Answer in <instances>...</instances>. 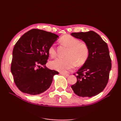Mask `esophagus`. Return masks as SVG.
Masks as SVG:
<instances>
[{
    "mask_svg": "<svg viewBox=\"0 0 121 121\" xmlns=\"http://www.w3.org/2000/svg\"><path fill=\"white\" fill-rule=\"evenodd\" d=\"M60 74L61 75H62L63 76H65V77H68L69 75L67 74V73H60Z\"/></svg>",
    "mask_w": 121,
    "mask_h": 121,
    "instance_id": "34e87169",
    "label": "esophagus"
}]
</instances>
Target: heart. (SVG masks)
<instances>
[{
    "mask_svg": "<svg viewBox=\"0 0 121 121\" xmlns=\"http://www.w3.org/2000/svg\"><path fill=\"white\" fill-rule=\"evenodd\" d=\"M63 45L68 48L65 56L67 58H56L49 62L51 69L61 72L72 69L76 65H82L85 62L89 55V48L87 44L80 42L77 38L70 35L62 36L60 39ZM48 52L50 56L53 58L56 56V51L54 44L49 47Z\"/></svg>",
    "mask_w": 121,
    "mask_h": 121,
    "instance_id": "obj_1",
    "label": "heart"
}]
</instances>
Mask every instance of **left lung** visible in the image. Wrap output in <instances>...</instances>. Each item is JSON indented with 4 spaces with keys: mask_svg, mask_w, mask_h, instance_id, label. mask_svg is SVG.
Instances as JSON below:
<instances>
[{
    "mask_svg": "<svg viewBox=\"0 0 121 121\" xmlns=\"http://www.w3.org/2000/svg\"><path fill=\"white\" fill-rule=\"evenodd\" d=\"M71 35L84 41L89 48L87 59L76 73L77 82L71 87L79 97L95 96L103 91L109 79L112 61L108 45L95 31L73 32Z\"/></svg>",
    "mask_w": 121,
    "mask_h": 121,
    "instance_id": "left-lung-1",
    "label": "left lung"
}]
</instances>
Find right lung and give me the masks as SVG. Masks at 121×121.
I'll use <instances>...</instances> for the list:
<instances>
[{
    "instance_id": "1",
    "label": "right lung",
    "mask_w": 121,
    "mask_h": 121,
    "mask_svg": "<svg viewBox=\"0 0 121 121\" xmlns=\"http://www.w3.org/2000/svg\"><path fill=\"white\" fill-rule=\"evenodd\" d=\"M56 34L33 29L22 35L14 47L11 70L15 85L22 92L37 95L48 90L58 71L46 67L49 47Z\"/></svg>"
}]
</instances>
